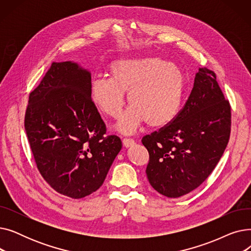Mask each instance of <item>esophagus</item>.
<instances>
[{"mask_svg": "<svg viewBox=\"0 0 251 251\" xmlns=\"http://www.w3.org/2000/svg\"><path fill=\"white\" fill-rule=\"evenodd\" d=\"M122 141H123V144H124V147H125V148L132 147L133 144L135 143V141H134V139H133V138H129V137H124Z\"/></svg>", "mask_w": 251, "mask_h": 251, "instance_id": "34e87169", "label": "esophagus"}]
</instances>
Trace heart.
<instances>
[{
  "mask_svg": "<svg viewBox=\"0 0 251 251\" xmlns=\"http://www.w3.org/2000/svg\"><path fill=\"white\" fill-rule=\"evenodd\" d=\"M110 78L91 81L90 99L103 115L118 118L125 105V92L131 107L116 125L119 132L132 134L146 122L160 128L172 122L180 112L185 90L182 70L161 58H125L109 66Z\"/></svg>",
  "mask_w": 251,
  "mask_h": 251,
  "instance_id": "b5f03b06",
  "label": "heart"
}]
</instances>
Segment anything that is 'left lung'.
<instances>
[{
	"instance_id": "1",
	"label": "left lung",
	"mask_w": 251,
	"mask_h": 251,
	"mask_svg": "<svg viewBox=\"0 0 251 251\" xmlns=\"http://www.w3.org/2000/svg\"><path fill=\"white\" fill-rule=\"evenodd\" d=\"M230 132V102L215 72L200 68L177 117L141 139L150 153L146 172L151 185L171 199L196 189L219 163Z\"/></svg>"
}]
</instances>
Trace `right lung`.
I'll return each instance as SVG.
<instances>
[{
    "instance_id": "add662e5",
    "label": "right lung",
    "mask_w": 251,
    "mask_h": 251,
    "mask_svg": "<svg viewBox=\"0 0 251 251\" xmlns=\"http://www.w3.org/2000/svg\"><path fill=\"white\" fill-rule=\"evenodd\" d=\"M90 73L52 63L29 94L24 126L37 170L57 192L79 200L97 191L122 149L90 99Z\"/></svg>"
}]
</instances>
